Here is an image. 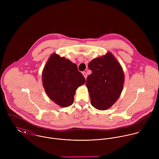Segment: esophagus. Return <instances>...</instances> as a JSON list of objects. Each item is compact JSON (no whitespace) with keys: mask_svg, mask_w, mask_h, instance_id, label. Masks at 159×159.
Segmentation results:
<instances>
[{"mask_svg":"<svg viewBox=\"0 0 159 159\" xmlns=\"http://www.w3.org/2000/svg\"><path fill=\"white\" fill-rule=\"evenodd\" d=\"M83 75L84 76V78L86 79L87 78V73L86 72H83Z\"/></svg>","mask_w":159,"mask_h":159,"instance_id":"1","label":"esophagus"}]
</instances>
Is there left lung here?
Masks as SVG:
<instances>
[{
  "label": "left lung",
  "mask_w": 159,
  "mask_h": 159,
  "mask_svg": "<svg viewBox=\"0 0 159 159\" xmlns=\"http://www.w3.org/2000/svg\"><path fill=\"white\" fill-rule=\"evenodd\" d=\"M88 68L92 73L88 76L86 86L91 105L99 110H108L116 102L123 90V69L110 51L92 59Z\"/></svg>",
  "instance_id": "left-lung-1"
}]
</instances>
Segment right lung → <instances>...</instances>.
<instances>
[{"label":"right lung","mask_w":159,"mask_h":159,"mask_svg":"<svg viewBox=\"0 0 159 159\" xmlns=\"http://www.w3.org/2000/svg\"><path fill=\"white\" fill-rule=\"evenodd\" d=\"M86 83L77 66L64 57L52 53L42 71V83L48 97L61 107H68L75 91Z\"/></svg>","instance_id":"add662e5"}]
</instances>
